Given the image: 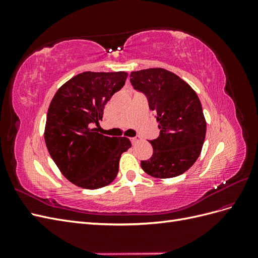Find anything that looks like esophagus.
Listing matches in <instances>:
<instances>
[{
    "mask_svg": "<svg viewBox=\"0 0 258 258\" xmlns=\"http://www.w3.org/2000/svg\"><path fill=\"white\" fill-rule=\"evenodd\" d=\"M130 140H131V142H132V144H137V143H139L140 141H141V140H142V138H141V137H140V136H136V137H134V138H131Z\"/></svg>",
    "mask_w": 258,
    "mask_h": 258,
    "instance_id": "esophagus-1",
    "label": "esophagus"
}]
</instances>
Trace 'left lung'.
I'll return each instance as SVG.
<instances>
[{"label": "left lung", "mask_w": 258, "mask_h": 258, "mask_svg": "<svg viewBox=\"0 0 258 258\" xmlns=\"http://www.w3.org/2000/svg\"><path fill=\"white\" fill-rule=\"evenodd\" d=\"M134 89L146 97L159 122L160 134L151 140L154 152L141 167L147 174L170 178L183 174L196 160L206 139L201 102L190 86L165 69L131 72Z\"/></svg>", "instance_id": "left-lung-1"}]
</instances>
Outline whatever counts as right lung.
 Returning a JSON list of instances; mask_svg holds the SVG:
<instances>
[{
	"mask_svg": "<svg viewBox=\"0 0 258 258\" xmlns=\"http://www.w3.org/2000/svg\"><path fill=\"white\" fill-rule=\"evenodd\" d=\"M127 76L126 72H83L61 86L51 100L46 146L61 173L82 188L98 189L112 183L120 155L131 147L128 138L103 136L93 128Z\"/></svg>",
	"mask_w": 258,
	"mask_h": 258,
	"instance_id": "add662e5",
	"label": "right lung"
}]
</instances>
